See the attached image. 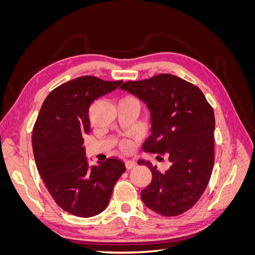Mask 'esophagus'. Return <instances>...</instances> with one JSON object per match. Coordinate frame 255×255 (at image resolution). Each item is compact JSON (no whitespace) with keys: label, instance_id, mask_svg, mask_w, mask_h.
<instances>
[{"label":"esophagus","instance_id":"1","mask_svg":"<svg viewBox=\"0 0 255 255\" xmlns=\"http://www.w3.org/2000/svg\"><path fill=\"white\" fill-rule=\"evenodd\" d=\"M137 166V163L135 160H127L126 161V167H127V169H133V168H135Z\"/></svg>","mask_w":255,"mask_h":255}]
</instances>
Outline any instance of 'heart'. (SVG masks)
Masks as SVG:
<instances>
[{"mask_svg":"<svg viewBox=\"0 0 255 255\" xmlns=\"http://www.w3.org/2000/svg\"><path fill=\"white\" fill-rule=\"evenodd\" d=\"M121 146H122V149L125 150V151H128V150H130V148H132V144H130L129 142H123L121 144Z\"/></svg>","mask_w":255,"mask_h":255,"instance_id":"1","label":"heart"}]
</instances>
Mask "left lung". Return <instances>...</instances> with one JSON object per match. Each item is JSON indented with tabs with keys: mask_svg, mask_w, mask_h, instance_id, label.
Returning a JSON list of instances; mask_svg holds the SVG:
<instances>
[{
	"mask_svg": "<svg viewBox=\"0 0 255 255\" xmlns=\"http://www.w3.org/2000/svg\"><path fill=\"white\" fill-rule=\"evenodd\" d=\"M120 89L134 95L151 113V135L142 145L149 153L167 154L165 173L149 160L152 181L141 190L146 207L161 216H177L196 204L205 190L214 167L215 115L203 92L172 74L127 82Z\"/></svg>",
	"mask_w": 255,
	"mask_h": 255,
	"instance_id": "1",
	"label": "left lung"
}]
</instances>
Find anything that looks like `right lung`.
I'll return each mask as SVG.
<instances>
[{
  "instance_id": "right-lung-1",
  "label": "right lung",
  "mask_w": 255,
  "mask_h": 255,
  "mask_svg": "<svg viewBox=\"0 0 255 255\" xmlns=\"http://www.w3.org/2000/svg\"><path fill=\"white\" fill-rule=\"evenodd\" d=\"M121 84L85 75L60 85L44 100L34 126L33 151L41 179L58 206L79 217L102 213L126 171L115 157L89 166L83 145L90 132V105Z\"/></svg>"
}]
</instances>
